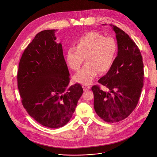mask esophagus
Returning <instances> with one entry per match:
<instances>
[{"instance_id": "obj_1", "label": "esophagus", "mask_w": 157, "mask_h": 157, "mask_svg": "<svg viewBox=\"0 0 157 157\" xmlns=\"http://www.w3.org/2000/svg\"><path fill=\"white\" fill-rule=\"evenodd\" d=\"M82 87H83V89L84 91L88 90L90 89V88H91L90 85H89L88 84H85V83L82 84Z\"/></svg>"}]
</instances>
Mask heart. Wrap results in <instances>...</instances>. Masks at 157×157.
<instances>
[{"mask_svg":"<svg viewBox=\"0 0 157 157\" xmlns=\"http://www.w3.org/2000/svg\"><path fill=\"white\" fill-rule=\"evenodd\" d=\"M75 47L68 48L66 55L67 66L77 71L86 59L85 65L75 74V80L80 83H89L99 72H107L114 61L117 45L112 37H105L96 31H89L75 41Z\"/></svg>","mask_w":157,"mask_h":157,"instance_id":"1","label":"heart"}]
</instances>
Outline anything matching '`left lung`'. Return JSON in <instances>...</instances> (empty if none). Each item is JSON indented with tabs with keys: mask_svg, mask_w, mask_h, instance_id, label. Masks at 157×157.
<instances>
[{
	"mask_svg": "<svg viewBox=\"0 0 157 157\" xmlns=\"http://www.w3.org/2000/svg\"><path fill=\"white\" fill-rule=\"evenodd\" d=\"M116 33L117 56L98 83L91 87L94 108L98 116L107 122H117L128 117L136 108L144 86V64L140 51L129 35L116 26L110 25Z\"/></svg>",
	"mask_w": 157,
	"mask_h": 157,
	"instance_id": "8db88e82",
	"label": "left lung"
}]
</instances>
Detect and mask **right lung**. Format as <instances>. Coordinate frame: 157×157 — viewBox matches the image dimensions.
<instances>
[{
    "instance_id": "1",
    "label": "right lung",
    "mask_w": 157,
    "mask_h": 157,
    "mask_svg": "<svg viewBox=\"0 0 157 157\" xmlns=\"http://www.w3.org/2000/svg\"><path fill=\"white\" fill-rule=\"evenodd\" d=\"M57 29L38 33L25 49L17 74L21 103L28 114L44 126L59 128L71 119L83 92L81 85L67 88L69 72Z\"/></svg>"
}]
</instances>
